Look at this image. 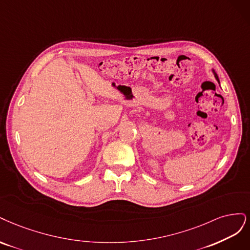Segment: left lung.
<instances>
[{"label":"left lung","instance_id":"1","mask_svg":"<svg viewBox=\"0 0 250 250\" xmlns=\"http://www.w3.org/2000/svg\"><path fill=\"white\" fill-rule=\"evenodd\" d=\"M214 74H215V72H214ZM215 78H216V80H217V81H218L219 82V79H218V77H217V75L215 74Z\"/></svg>","mask_w":250,"mask_h":250}]
</instances>
